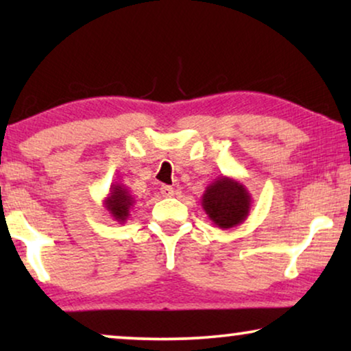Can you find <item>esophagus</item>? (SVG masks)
Masks as SVG:
<instances>
[{
	"label": "esophagus",
	"instance_id": "34e87169",
	"mask_svg": "<svg viewBox=\"0 0 351 351\" xmlns=\"http://www.w3.org/2000/svg\"><path fill=\"white\" fill-rule=\"evenodd\" d=\"M160 191H161L162 196H166V198H169V196L174 195V189H172L171 185H161Z\"/></svg>",
	"mask_w": 351,
	"mask_h": 351
}]
</instances>
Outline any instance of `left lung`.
Returning a JSON list of instances; mask_svg holds the SVG:
<instances>
[{"label":"left lung","mask_w":351,"mask_h":351,"mask_svg":"<svg viewBox=\"0 0 351 351\" xmlns=\"http://www.w3.org/2000/svg\"><path fill=\"white\" fill-rule=\"evenodd\" d=\"M251 196L238 182L227 177L215 180L203 196V208L209 219L220 228H232L241 223L249 213Z\"/></svg>","instance_id":"1"}]
</instances>
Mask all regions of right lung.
Wrapping results in <instances>:
<instances>
[{
    "instance_id": "obj_1",
    "label": "right lung",
    "mask_w": 351,
    "mask_h": 351,
    "mask_svg": "<svg viewBox=\"0 0 351 351\" xmlns=\"http://www.w3.org/2000/svg\"><path fill=\"white\" fill-rule=\"evenodd\" d=\"M132 204V198L128 195V191L121 186H113L110 198L107 201V209L119 222H124L129 215V208Z\"/></svg>"
}]
</instances>
